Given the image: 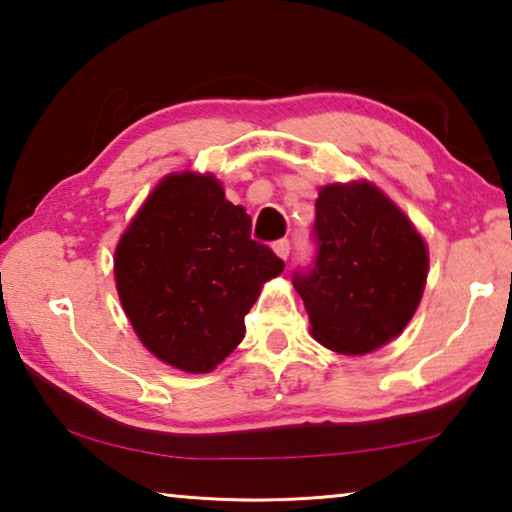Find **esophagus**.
<instances>
[{
    "label": "esophagus",
    "instance_id": "1",
    "mask_svg": "<svg viewBox=\"0 0 512 512\" xmlns=\"http://www.w3.org/2000/svg\"><path fill=\"white\" fill-rule=\"evenodd\" d=\"M273 250H275V255H277V257L287 259V257H289V253H291V244H289V239H280V241H275V244H273Z\"/></svg>",
    "mask_w": 512,
    "mask_h": 512
}]
</instances>
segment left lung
<instances>
[{"mask_svg": "<svg viewBox=\"0 0 512 512\" xmlns=\"http://www.w3.org/2000/svg\"><path fill=\"white\" fill-rule=\"evenodd\" d=\"M316 253L293 271L311 334L341 354L395 339L418 309L427 246L411 221L370 183L327 185L316 201Z\"/></svg>", "mask_w": 512, "mask_h": 512, "instance_id": "8db88e82", "label": "left lung"}]
</instances>
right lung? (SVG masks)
<instances>
[{
    "instance_id": "obj_1",
    "label": "right lung",
    "mask_w": 512,
    "mask_h": 512,
    "mask_svg": "<svg viewBox=\"0 0 512 512\" xmlns=\"http://www.w3.org/2000/svg\"><path fill=\"white\" fill-rule=\"evenodd\" d=\"M282 271L219 180L189 171L153 189L115 250L119 300L137 336L185 372H210L237 348L259 289Z\"/></svg>"
}]
</instances>
